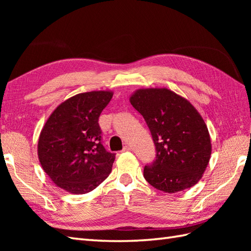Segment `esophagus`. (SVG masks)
Wrapping results in <instances>:
<instances>
[{
  "label": "esophagus",
  "mask_w": 251,
  "mask_h": 251,
  "mask_svg": "<svg viewBox=\"0 0 251 251\" xmlns=\"http://www.w3.org/2000/svg\"><path fill=\"white\" fill-rule=\"evenodd\" d=\"M131 147L129 145H126L124 148H123V151H130Z\"/></svg>",
  "instance_id": "34e87169"
}]
</instances>
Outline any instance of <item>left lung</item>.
Here are the masks:
<instances>
[{
	"label": "left lung",
	"mask_w": 251,
	"mask_h": 251,
	"mask_svg": "<svg viewBox=\"0 0 251 251\" xmlns=\"http://www.w3.org/2000/svg\"><path fill=\"white\" fill-rule=\"evenodd\" d=\"M146 120L156 158L143 169L154 188L176 193L201 179L211 155L205 121L189 100L167 88H140L129 97Z\"/></svg>",
	"instance_id": "1"
}]
</instances>
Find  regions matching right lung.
Instances as JSON below:
<instances>
[{
    "label": "right lung",
    "mask_w": 251,
    "mask_h": 251,
    "mask_svg": "<svg viewBox=\"0 0 251 251\" xmlns=\"http://www.w3.org/2000/svg\"><path fill=\"white\" fill-rule=\"evenodd\" d=\"M112 96L111 90L77 94L47 119L39 137L37 156L58 188L72 194L88 193L111 173L115 154L101 145L98 120Z\"/></svg>",
    "instance_id": "1"
}]
</instances>
